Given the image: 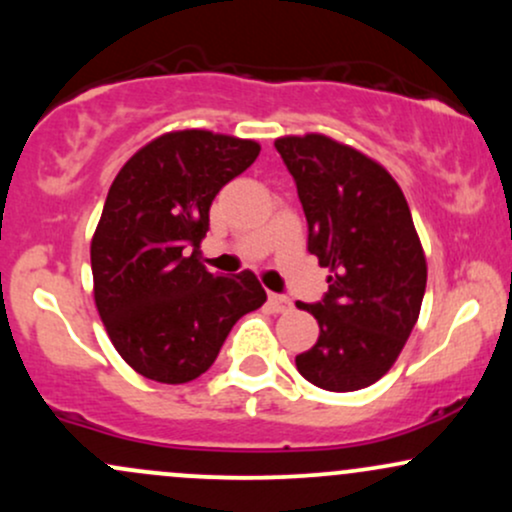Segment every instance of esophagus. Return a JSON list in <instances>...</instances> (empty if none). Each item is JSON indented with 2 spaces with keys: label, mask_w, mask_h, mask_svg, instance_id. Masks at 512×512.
<instances>
[{
  "label": "esophagus",
  "mask_w": 512,
  "mask_h": 512,
  "mask_svg": "<svg viewBox=\"0 0 512 512\" xmlns=\"http://www.w3.org/2000/svg\"><path fill=\"white\" fill-rule=\"evenodd\" d=\"M269 306H272V311L277 313H284L291 308V301L286 299V296H279V294H269Z\"/></svg>",
  "instance_id": "esophagus-1"
}]
</instances>
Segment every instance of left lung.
Segmentation results:
<instances>
[{
	"instance_id": "left-lung-1",
	"label": "left lung",
	"mask_w": 512,
	"mask_h": 512,
	"mask_svg": "<svg viewBox=\"0 0 512 512\" xmlns=\"http://www.w3.org/2000/svg\"><path fill=\"white\" fill-rule=\"evenodd\" d=\"M308 221V252L330 269L328 294L296 303L318 342L296 357L325 391L372 386L393 367L423 303L428 262L396 179L362 150L323 133L274 140Z\"/></svg>"
}]
</instances>
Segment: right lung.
<instances>
[{
    "label": "right lung",
    "instance_id": "obj_1",
    "mask_svg": "<svg viewBox=\"0 0 512 512\" xmlns=\"http://www.w3.org/2000/svg\"><path fill=\"white\" fill-rule=\"evenodd\" d=\"M260 155L226 133H162L116 174L92 235L94 303L131 369L187 384L216 362L235 320L267 301L250 269L221 277L199 262L216 194Z\"/></svg>",
    "mask_w": 512,
    "mask_h": 512
}]
</instances>
